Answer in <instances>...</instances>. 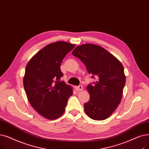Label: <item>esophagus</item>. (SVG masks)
Masks as SVG:
<instances>
[{
  "mask_svg": "<svg viewBox=\"0 0 149 149\" xmlns=\"http://www.w3.org/2000/svg\"><path fill=\"white\" fill-rule=\"evenodd\" d=\"M75 89L77 91H81V90H83V86L81 85L75 86Z\"/></svg>",
  "mask_w": 149,
  "mask_h": 149,
  "instance_id": "34e87169",
  "label": "esophagus"
}]
</instances>
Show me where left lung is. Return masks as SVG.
<instances>
[{
  "label": "left lung",
  "instance_id": "left-lung-1",
  "mask_svg": "<svg viewBox=\"0 0 149 149\" xmlns=\"http://www.w3.org/2000/svg\"><path fill=\"white\" fill-rule=\"evenodd\" d=\"M72 55L84 63L92 78L97 79L87 86L90 99L84 104L85 111L94 120L109 118L122 99L126 81L122 64L106 49L93 44L77 47Z\"/></svg>",
  "mask_w": 149,
  "mask_h": 149
}]
</instances>
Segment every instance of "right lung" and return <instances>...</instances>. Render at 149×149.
I'll return each mask as SVG.
<instances>
[{"label": "right lung", "mask_w": 149, "mask_h": 149, "mask_svg": "<svg viewBox=\"0 0 149 149\" xmlns=\"http://www.w3.org/2000/svg\"><path fill=\"white\" fill-rule=\"evenodd\" d=\"M75 45L58 41L47 45L29 61L25 70L24 87L35 110L45 118L54 120L64 113L72 89L60 81V66Z\"/></svg>", "instance_id": "1"}]
</instances>
